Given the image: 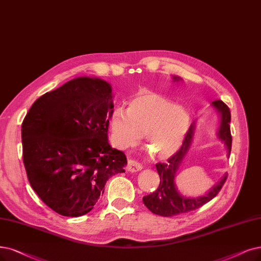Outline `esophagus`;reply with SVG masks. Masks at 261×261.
<instances>
[{
    "mask_svg": "<svg viewBox=\"0 0 261 261\" xmlns=\"http://www.w3.org/2000/svg\"><path fill=\"white\" fill-rule=\"evenodd\" d=\"M142 169H143L142 165H141V163H139L138 161L132 160V159H130V160L128 161V170H129L130 172H139V171H141Z\"/></svg>",
    "mask_w": 261,
    "mask_h": 261,
    "instance_id": "1",
    "label": "esophagus"
}]
</instances>
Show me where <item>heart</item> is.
<instances>
[{
    "label": "heart",
    "mask_w": 261,
    "mask_h": 261,
    "mask_svg": "<svg viewBox=\"0 0 261 261\" xmlns=\"http://www.w3.org/2000/svg\"><path fill=\"white\" fill-rule=\"evenodd\" d=\"M189 127V114L165 96L151 91L138 93L127 111L113 110L110 130L114 145L124 149L136 146L146 136V146L155 158L166 159L179 149Z\"/></svg>",
    "instance_id": "b5f03b06"
}]
</instances>
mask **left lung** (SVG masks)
Segmentation results:
<instances>
[{
    "instance_id": "left-lung-1",
    "label": "left lung",
    "mask_w": 261,
    "mask_h": 261,
    "mask_svg": "<svg viewBox=\"0 0 261 261\" xmlns=\"http://www.w3.org/2000/svg\"><path fill=\"white\" fill-rule=\"evenodd\" d=\"M174 81H179L177 76L173 77ZM213 108L216 109L220 115V125L218 129V138L220 141L225 143V145L228 149V156L230 155L231 151V145H232V138H231L230 132V120H231V114L228 106L220 100L214 101L212 103ZM195 132V123L190 125L188 132L186 133L184 142L180 148L173 155L168 162L166 163H157L156 168L158 171V174L160 176V184L156 191H153L152 194L147 195L143 198L144 204L146 207L152 212L153 214L170 217L182 213H187V212L197 210L207 203L214 197L217 196L219 190L225 184V181L228 177V174H226L220 178L219 181L212 187L207 194L196 197V198H188L181 196L174 182V178L176 175V172L180 166V163L184 159L185 155L187 153L192 138H194Z\"/></svg>"
}]
</instances>
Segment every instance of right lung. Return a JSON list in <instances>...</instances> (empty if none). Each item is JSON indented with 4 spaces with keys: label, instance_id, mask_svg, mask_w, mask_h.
Wrapping results in <instances>:
<instances>
[{
    "label": "right lung",
    "instance_id": "1",
    "mask_svg": "<svg viewBox=\"0 0 261 261\" xmlns=\"http://www.w3.org/2000/svg\"><path fill=\"white\" fill-rule=\"evenodd\" d=\"M111 85L77 77L38 98L21 127L22 158L31 187L62 216L90 212L106 181L123 173L127 157L112 148Z\"/></svg>",
    "mask_w": 261,
    "mask_h": 261
}]
</instances>
